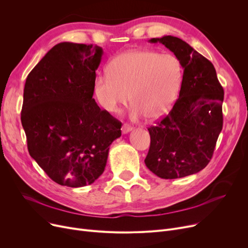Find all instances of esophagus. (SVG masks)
Instances as JSON below:
<instances>
[{"label":"esophagus","mask_w":248,"mask_h":248,"mask_svg":"<svg viewBox=\"0 0 248 248\" xmlns=\"http://www.w3.org/2000/svg\"><path fill=\"white\" fill-rule=\"evenodd\" d=\"M132 131H133V127L131 125L127 124H123V126H122L123 134H128L129 132H132Z\"/></svg>","instance_id":"obj_1"}]
</instances>
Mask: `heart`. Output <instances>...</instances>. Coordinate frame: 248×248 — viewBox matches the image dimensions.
<instances>
[{"label": "heart", "instance_id": "obj_1", "mask_svg": "<svg viewBox=\"0 0 248 248\" xmlns=\"http://www.w3.org/2000/svg\"><path fill=\"white\" fill-rule=\"evenodd\" d=\"M183 73L180 59L173 54L129 50L110 60L107 74L95 76L93 94L98 106L108 113L120 112L129 98L134 120L142 115L159 119L176 102Z\"/></svg>", "mask_w": 248, "mask_h": 248}]
</instances>
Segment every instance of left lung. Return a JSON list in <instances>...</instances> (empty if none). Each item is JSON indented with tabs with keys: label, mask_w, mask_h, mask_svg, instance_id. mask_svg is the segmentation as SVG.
Instances as JSON below:
<instances>
[{
	"label": "left lung",
	"mask_w": 248,
	"mask_h": 248,
	"mask_svg": "<svg viewBox=\"0 0 248 248\" xmlns=\"http://www.w3.org/2000/svg\"><path fill=\"white\" fill-rule=\"evenodd\" d=\"M177 56L183 66L179 98L161 123L151 126L145 164L162 179L196 174L210 162L222 131L224 91L213 64L178 37L152 38Z\"/></svg>",
	"instance_id": "obj_1"
}]
</instances>
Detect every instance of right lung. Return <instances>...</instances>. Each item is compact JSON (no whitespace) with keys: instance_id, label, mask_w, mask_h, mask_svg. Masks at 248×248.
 <instances>
[{"instance_id":"1","label":"right lung","mask_w":248,"mask_h":248,"mask_svg":"<svg viewBox=\"0 0 248 248\" xmlns=\"http://www.w3.org/2000/svg\"><path fill=\"white\" fill-rule=\"evenodd\" d=\"M103 50L61 42L27 76L21 122L31 157L57 184H93L106 168L122 123L101 110L93 96Z\"/></svg>"}]
</instances>
